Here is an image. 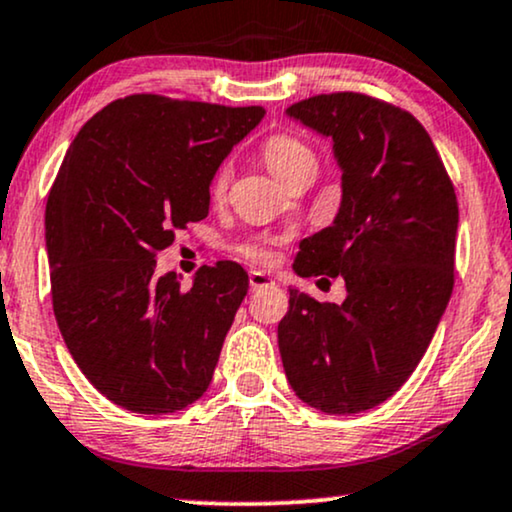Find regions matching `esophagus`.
I'll return each instance as SVG.
<instances>
[{"mask_svg":"<svg viewBox=\"0 0 512 512\" xmlns=\"http://www.w3.org/2000/svg\"><path fill=\"white\" fill-rule=\"evenodd\" d=\"M248 281H250V291H260V288L274 286L272 276H267V274H262V272H250L248 274Z\"/></svg>","mask_w":512,"mask_h":512,"instance_id":"esophagus-1","label":"esophagus"}]
</instances>
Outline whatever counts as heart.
<instances>
[{
	"label": "heart",
	"instance_id": "1",
	"mask_svg": "<svg viewBox=\"0 0 512 512\" xmlns=\"http://www.w3.org/2000/svg\"><path fill=\"white\" fill-rule=\"evenodd\" d=\"M262 157L264 164L269 166V171L279 178V181L286 186L288 181L300 174H315L317 171V157L315 152L310 150V145L305 140H300L295 133L279 131L272 133L262 143ZM229 164H221L217 171H214L212 183H209V193L212 197H221L226 193V186H229ZM236 255L245 257L250 262L267 264L272 262V250L267 245L260 243V240H245V243H238Z\"/></svg>",
	"mask_w": 512,
	"mask_h": 512
}]
</instances>
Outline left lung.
<instances>
[{
	"mask_svg": "<svg viewBox=\"0 0 512 512\" xmlns=\"http://www.w3.org/2000/svg\"><path fill=\"white\" fill-rule=\"evenodd\" d=\"M329 135L343 176L334 224L300 243V276H341L346 300L291 288L279 350L295 396L329 415L389 400L420 365L455 283L458 200L446 166L410 112L329 92L288 107Z\"/></svg>",
	"mask_w": 512,
	"mask_h": 512,
	"instance_id": "8db88e82",
	"label": "left lung"
}]
</instances>
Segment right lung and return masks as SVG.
<instances>
[{
  "label": "right lung",
  "mask_w": 512,
  "mask_h": 512,
  "mask_svg": "<svg viewBox=\"0 0 512 512\" xmlns=\"http://www.w3.org/2000/svg\"><path fill=\"white\" fill-rule=\"evenodd\" d=\"M262 116L138 92L66 152L45 209L54 317L80 372L121 408L183 410L212 381L248 274L221 260L183 291L174 272L155 274L157 255L207 217L214 171Z\"/></svg>",
  "instance_id": "right-lung-1"
}]
</instances>
